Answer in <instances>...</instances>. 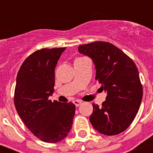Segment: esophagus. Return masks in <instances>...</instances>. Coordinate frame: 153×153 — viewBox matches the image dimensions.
<instances>
[{"label":"esophagus","instance_id":"esophagus-1","mask_svg":"<svg viewBox=\"0 0 153 153\" xmlns=\"http://www.w3.org/2000/svg\"><path fill=\"white\" fill-rule=\"evenodd\" d=\"M73 102H74V104L75 105V106H79V105H81V103H82V101H80V100H74V101H73Z\"/></svg>","mask_w":153,"mask_h":153}]
</instances>
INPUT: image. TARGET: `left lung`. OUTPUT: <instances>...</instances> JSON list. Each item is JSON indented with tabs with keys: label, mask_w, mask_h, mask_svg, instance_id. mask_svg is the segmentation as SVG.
<instances>
[{
	"label": "left lung",
	"mask_w": 153,
	"mask_h": 153,
	"mask_svg": "<svg viewBox=\"0 0 153 153\" xmlns=\"http://www.w3.org/2000/svg\"><path fill=\"white\" fill-rule=\"evenodd\" d=\"M79 52L92 59L95 79L107 93L102 106L93 104L91 123L104 135L122 133L134 120L142 100L137 67L128 55L108 42L80 45Z\"/></svg>",
	"instance_id": "1"
}]
</instances>
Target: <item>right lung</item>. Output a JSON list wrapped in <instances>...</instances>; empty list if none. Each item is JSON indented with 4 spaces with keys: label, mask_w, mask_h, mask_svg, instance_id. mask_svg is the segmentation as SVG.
Masks as SVG:
<instances>
[{
    "label": "right lung",
    "mask_w": 153,
    "mask_h": 153,
    "mask_svg": "<svg viewBox=\"0 0 153 153\" xmlns=\"http://www.w3.org/2000/svg\"><path fill=\"white\" fill-rule=\"evenodd\" d=\"M66 48L35 51L25 60L16 77L14 103L22 121L47 143L63 140L72 127L75 105L49 100L55 86V68Z\"/></svg>",
    "instance_id": "1"
}]
</instances>
